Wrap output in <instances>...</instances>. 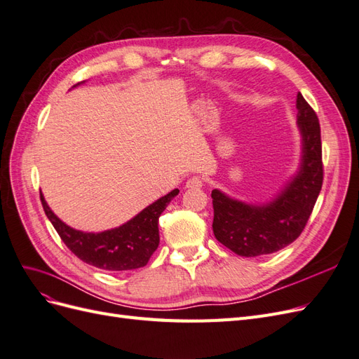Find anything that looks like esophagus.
<instances>
[{
	"label": "esophagus",
	"mask_w": 359,
	"mask_h": 359,
	"mask_svg": "<svg viewBox=\"0 0 359 359\" xmlns=\"http://www.w3.org/2000/svg\"><path fill=\"white\" fill-rule=\"evenodd\" d=\"M203 186V180L201 177H191L187 182L186 187L187 189H201Z\"/></svg>",
	"instance_id": "esophagus-1"
}]
</instances>
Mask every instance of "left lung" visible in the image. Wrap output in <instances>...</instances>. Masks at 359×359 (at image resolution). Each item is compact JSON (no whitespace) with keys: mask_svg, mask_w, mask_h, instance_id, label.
I'll list each match as a JSON object with an SVG mask.
<instances>
[{"mask_svg":"<svg viewBox=\"0 0 359 359\" xmlns=\"http://www.w3.org/2000/svg\"><path fill=\"white\" fill-rule=\"evenodd\" d=\"M302 161L298 173L276 199L248 205L212 190V231L217 241L233 253L253 257L276 253L293 243L306 227L322 189L323 163L320 126L302 94L297 95Z\"/></svg>","mask_w":359,"mask_h":359,"instance_id":"8db88e82","label":"left lung"}]
</instances>
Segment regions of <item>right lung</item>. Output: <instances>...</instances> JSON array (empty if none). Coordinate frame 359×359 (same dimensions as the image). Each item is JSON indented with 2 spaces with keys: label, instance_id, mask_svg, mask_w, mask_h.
Returning <instances> with one entry per match:
<instances>
[{
  "label": "right lung",
  "instance_id": "right-lung-1",
  "mask_svg": "<svg viewBox=\"0 0 359 359\" xmlns=\"http://www.w3.org/2000/svg\"><path fill=\"white\" fill-rule=\"evenodd\" d=\"M178 193V189L172 190L123 226L100 233L73 229L52 212L43 194H40V201L48 219L73 255L85 264L104 271H130L145 266L157 250L160 243L158 217Z\"/></svg>",
  "mask_w": 359,
  "mask_h": 359
}]
</instances>
